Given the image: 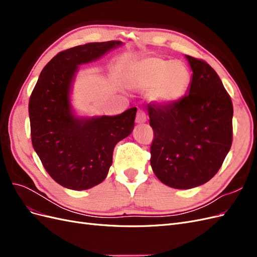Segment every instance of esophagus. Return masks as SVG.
I'll return each instance as SVG.
<instances>
[{
	"label": "esophagus",
	"instance_id": "34e87169",
	"mask_svg": "<svg viewBox=\"0 0 257 257\" xmlns=\"http://www.w3.org/2000/svg\"><path fill=\"white\" fill-rule=\"evenodd\" d=\"M147 120V115H146V112L145 110L143 109H139L137 111V114H136V123H145Z\"/></svg>",
	"mask_w": 257,
	"mask_h": 257
}]
</instances>
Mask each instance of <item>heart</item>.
I'll return each mask as SVG.
<instances>
[{
  "mask_svg": "<svg viewBox=\"0 0 257 257\" xmlns=\"http://www.w3.org/2000/svg\"><path fill=\"white\" fill-rule=\"evenodd\" d=\"M130 84L146 91L154 90V96L162 103H173L188 89L190 74L179 62L148 58L132 65L126 73Z\"/></svg>",
  "mask_w": 257,
  "mask_h": 257,
  "instance_id": "obj_1",
  "label": "heart"
}]
</instances>
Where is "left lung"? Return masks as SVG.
<instances>
[{"label":"left lung","instance_id":"left-lung-1","mask_svg":"<svg viewBox=\"0 0 257 257\" xmlns=\"http://www.w3.org/2000/svg\"><path fill=\"white\" fill-rule=\"evenodd\" d=\"M193 71L189 93L166 106L149 105L151 167L174 189H192L219 172L232 143V103L216 72L185 56Z\"/></svg>","mask_w":257,"mask_h":257}]
</instances>
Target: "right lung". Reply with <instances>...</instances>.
Segmentation results:
<instances>
[{
	"label": "right lung",
	"mask_w": 257,
	"mask_h": 257,
	"mask_svg": "<svg viewBox=\"0 0 257 257\" xmlns=\"http://www.w3.org/2000/svg\"><path fill=\"white\" fill-rule=\"evenodd\" d=\"M122 43L76 46L59 52L40 75L29 100L31 139L46 172L64 188L81 191L106 178L115 145L135 125L137 108L118 115L77 118L69 91L78 65L102 57Z\"/></svg>",
	"instance_id": "add662e5"
}]
</instances>
